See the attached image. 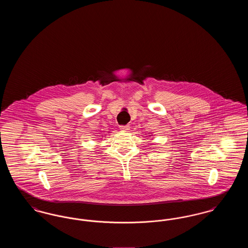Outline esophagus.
Segmentation results:
<instances>
[{"instance_id":"34e87169","label":"esophagus","mask_w":248,"mask_h":248,"mask_svg":"<svg viewBox=\"0 0 248 248\" xmlns=\"http://www.w3.org/2000/svg\"><path fill=\"white\" fill-rule=\"evenodd\" d=\"M119 127H120V129L124 130V131H126V130H128L130 128V126L128 124H125V125H120Z\"/></svg>"}]
</instances>
